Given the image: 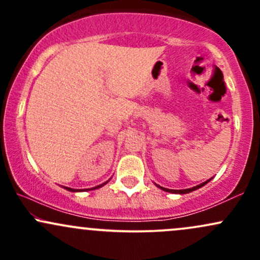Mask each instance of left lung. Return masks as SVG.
Listing matches in <instances>:
<instances>
[{
  "instance_id": "8db88e82",
  "label": "left lung",
  "mask_w": 260,
  "mask_h": 260,
  "mask_svg": "<svg viewBox=\"0 0 260 260\" xmlns=\"http://www.w3.org/2000/svg\"><path fill=\"white\" fill-rule=\"evenodd\" d=\"M209 181H211V178H210V180H208V181L203 182V183H201V184H198V186H196V187H192V188H187V189H169V188H164V187L159 186V184H156V187H159L160 189L165 190V192H169V193H176V194H187V193H189V192H193V190H196V189H199V188H202L203 186H205V184H207Z\"/></svg>"
}]
</instances>
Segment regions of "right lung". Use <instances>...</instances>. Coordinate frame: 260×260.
<instances>
[{"label": "right lung", "instance_id": "add662e5", "mask_svg": "<svg viewBox=\"0 0 260 260\" xmlns=\"http://www.w3.org/2000/svg\"><path fill=\"white\" fill-rule=\"evenodd\" d=\"M109 181H106L105 183H103V184H99V186H95V187H92V188H88V189H74V188H70V187H63V188H64V189L70 190V192H85V190H92V189H98V188H101L103 186H105V184Z\"/></svg>", "mask_w": 260, "mask_h": 260}]
</instances>
